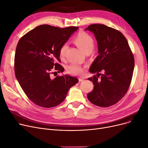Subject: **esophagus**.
<instances>
[{"instance_id": "34e87169", "label": "esophagus", "mask_w": 148, "mask_h": 148, "mask_svg": "<svg viewBox=\"0 0 148 148\" xmlns=\"http://www.w3.org/2000/svg\"><path fill=\"white\" fill-rule=\"evenodd\" d=\"M84 81V79H83V78H79V82H81V81Z\"/></svg>"}]
</instances>
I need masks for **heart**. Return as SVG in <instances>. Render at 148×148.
<instances>
[{
  "label": "heart",
  "mask_w": 148,
  "mask_h": 148,
  "mask_svg": "<svg viewBox=\"0 0 148 148\" xmlns=\"http://www.w3.org/2000/svg\"><path fill=\"white\" fill-rule=\"evenodd\" d=\"M73 42L86 53L87 52H91L93 49L94 40L90 34L85 32H79L75 36ZM67 49L68 45L67 44H64L61 45L59 51V54L61 58H64ZM67 71L70 74L79 75L83 73L84 68L78 64L72 63L67 67Z\"/></svg>",
  "instance_id": "b5f03b06"
}]
</instances>
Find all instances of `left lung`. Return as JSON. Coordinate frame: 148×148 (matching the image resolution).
Wrapping results in <instances>:
<instances>
[{
  "mask_svg": "<svg viewBox=\"0 0 148 148\" xmlns=\"http://www.w3.org/2000/svg\"><path fill=\"white\" fill-rule=\"evenodd\" d=\"M86 30L93 33L99 53L89 69L90 73L97 75L88 78L94 87L87 98L97 106L109 107L119 102L128 90L134 69V55L126 38L119 30L104 24H92ZM101 71L103 74L99 73Z\"/></svg>",
  "mask_w": 148,
  "mask_h": 148,
  "instance_id": "1",
  "label": "left lung"
}]
</instances>
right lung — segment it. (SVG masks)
<instances>
[{"instance_id":"right-lung-1","label":"right lung","mask_w":148,"mask_h":148,"mask_svg":"<svg viewBox=\"0 0 148 148\" xmlns=\"http://www.w3.org/2000/svg\"><path fill=\"white\" fill-rule=\"evenodd\" d=\"M77 27L61 28L41 25L27 33L19 39L14 56V73L23 91L31 101L40 107L50 108L61 104L70 87L78 79L69 75L51 74L63 72L59 64L60 47Z\"/></svg>"}]
</instances>
